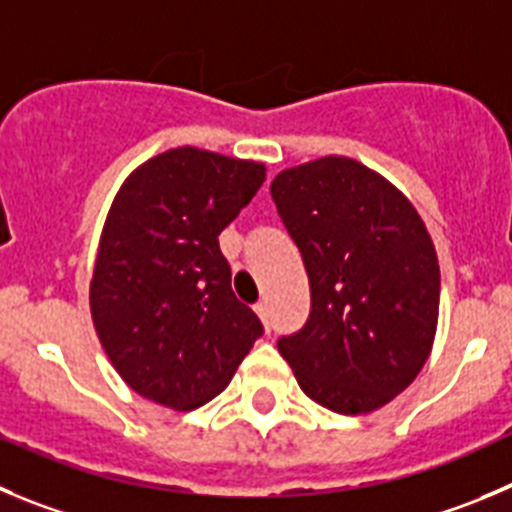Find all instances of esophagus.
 <instances>
[{
	"mask_svg": "<svg viewBox=\"0 0 512 512\" xmlns=\"http://www.w3.org/2000/svg\"><path fill=\"white\" fill-rule=\"evenodd\" d=\"M255 313L260 315V321L265 323V328H270V305H267V300H260V303L255 305Z\"/></svg>",
	"mask_w": 512,
	"mask_h": 512,
	"instance_id": "obj_1",
	"label": "esophagus"
}]
</instances>
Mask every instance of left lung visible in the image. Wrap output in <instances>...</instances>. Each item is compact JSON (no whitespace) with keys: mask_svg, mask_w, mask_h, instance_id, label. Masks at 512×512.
I'll return each instance as SVG.
<instances>
[{"mask_svg":"<svg viewBox=\"0 0 512 512\" xmlns=\"http://www.w3.org/2000/svg\"><path fill=\"white\" fill-rule=\"evenodd\" d=\"M270 194L310 283L308 321L278 351L321 407H384L417 379L437 333L439 265L422 217L346 156L280 171Z\"/></svg>","mask_w":512,"mask_h":512,"instance_id":"8db88e82","label":"left lung"}]
</instances>
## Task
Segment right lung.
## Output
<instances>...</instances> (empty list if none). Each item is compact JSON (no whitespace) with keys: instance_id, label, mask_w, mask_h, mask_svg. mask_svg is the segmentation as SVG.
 <instances>
[{"instance_id":"1","label":"right lung","mask_w":512,"mask_h":512,"mask_svg":"<svg viewBox=\"0 0 512 512\" xmlns=\"http://www.w3.org/2000/svg\"><path fill=\"white\" fill-rule=\"evenodd\" d=\"M265 181L257 161L181 146L138 166L105 217L93 326L136 394L189 412L227 389L262 336L234 298L219 234Z\"/></svg>"}]
</instances>
